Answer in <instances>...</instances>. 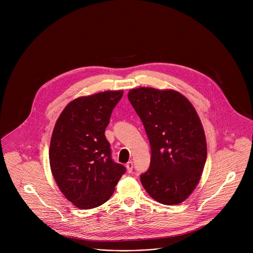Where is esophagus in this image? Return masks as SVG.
I'll return each instance as SVG.
<instances>
[{"mask_svg": "<svg viewBox=\"0 0 253 253\" xmlns=\"http://www.w3.org/2000/svg\"><path fill=\"white\" fill-rule=\"evenodd\" d=\"M126 167H127V170L129 173H131L133 171V167H134V164L132 161H129L126 163Z\"/></svg>", "mask_w": 253, "mask_h": 253, "instance_id": "esophagus-1", "label": "esophagus"}]
</instances>
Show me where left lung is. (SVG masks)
<instances>
[{"mask_svg": "<svg viewBox=\"0 0 253 253\" xmlns=\"http://www.w3.org/2000/svg\"><path fill=\"white\" fill-rule=\"evenodd\" d=\"M128 99L147 134L151 161L140 175L143 187L156 201L173 205L195 189L207 156L200 119L191 103L173 90L133 89Z\"/></svg>", "mask_w": 253, "mask_h": 253, "instance_id": "obj_1", "label": "left lung"}]
</instances>
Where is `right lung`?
<instances>
[{
  "instance_id": "1",
  "label": "right lung",
  "mask_w": 253,
  "mask_h": 253,
  "mask_svg": "<svg viewBox=\"0 0 253 253\" xmlns=\"http://www.w3.org/2000/svg\"><path fill=\"white\" fill-rule=\"evenodd\" d=\"M123 91H106L69 103L58 118L50 143L56 182L75 206L91 209L111 197L124 165L112 158L105 129Z\"/></svg>"
}]
</instances>
